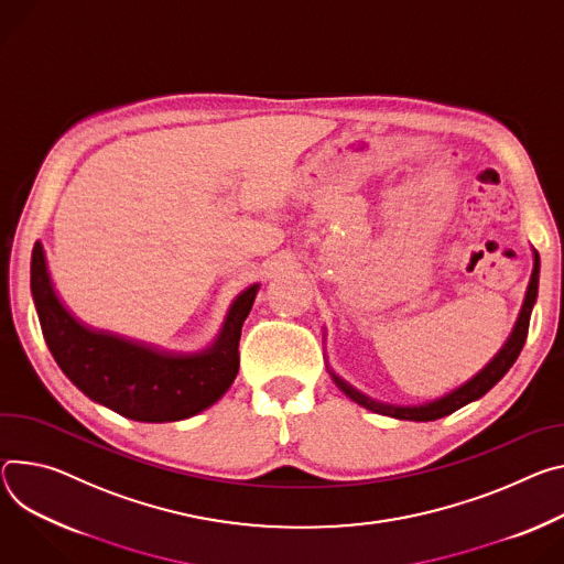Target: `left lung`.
I'll list each match as a JSON object with an SVG mask.
<instances>
[{
	"label": "left lung",
	"instance_id": "8db88e82",
	"mask_svg": "<svg viewBox=\"0 0 564 564\" xmlns=\"http://www.w3.org/2000/svg\"><path fill=\"white\" fill-rule=\"evenodd\" d=\"M538 279H540V256L535 251L533 274H531L527 299L522 303V311H520V317H518V324H516L513 333H510V337L506 339L501 350L492 357V360L473 380H468L464 387L454 389L452 393H447V395H443L438 400H432V402H425V404H419V406H395V404L378 402V400L360 393L355 387H350L348 382L337 378L333 371H330V376H333L335 384L350 400H355L357 404H362L365 409H371V412H376V414L400 419V421H436V419H443V416L456 412V409H460L464 404H468V402L481 398L484 393H488L506 376V371L516 365L518 355H520V350H522V346L527 341V335H529L531 311H533V303H535V296H538Z\"/></svg>",
	"mask_w": 564,
	"mask_h": 564
}]
</instances>
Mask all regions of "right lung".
Wrapping results in <instances>:
<instances>
[{
	"label": "right lung",
	"instance_id": "1",
	"mask_svg": "<svg viewBox=\"0 0 564 564\" xmlns=\"http://www.w3.org/2000/svg\"><path fill=\"white\" fill-rule=\"evenodd\" d=\"M31 292L51 355L85 395L132 421L171 423L212 406L236 380L240 328L259 283L236 296L218 339L193 355L160 350L76 322L51 285L40 242L31 256Z\"/></svg>",
	"mask_w": 564,
	"mask_h": 564
}]
</instances>
